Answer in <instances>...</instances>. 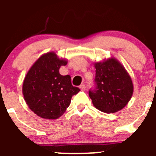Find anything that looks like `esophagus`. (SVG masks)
<instances>
[{
  "instance_id": "1",
  "label": "esophagus",
  "mask_w": 156,
  "mask_h": 156,
  "mask_svg": "<svg viewBox=\"0 0 156 156\" xmlns=\"http://www.w3.org/2000/svg\"><path fill=\"white\" fill-rule=\"evenodd\" d=\"M79 87H80V89H81L82 91H84V90H85V89H86V87H85V85H84V84H81Z\"/></svg>"
}]
</instances>
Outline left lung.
<instances>
[{
  "mask_svg": "<svg viewBox=\"0 0 156 156\" xmlns=\"http://www.w3.org/2000/svg\"><path fill=\"white\" fill-rule=\"evenodd\" d=\"M97 88L89 91L94 107L114 113L126 106L133 92V81L122 63L114 57L95 62Z\"/></svg>",
  "mask_w": 156,
  "mask_h": 156,
  "instance_id": "8db88e82",
  "label": "left lung"
}]
</instances>
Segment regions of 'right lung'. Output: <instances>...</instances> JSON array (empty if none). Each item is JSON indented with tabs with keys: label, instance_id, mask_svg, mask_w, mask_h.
Listing matches in <instances>:
<instances>
[{
	"label": "right lung",
	"instance_id": "right-lung-1",
	"mask_svg": "<svg viewBox=\"0 0 156 156\" xmlns=\"http://www.w3.org/2000/svg\"><path fill=\"white\" fill-rule=\"evenodd\" d=\"M68 62L55 52L41 55L28 71L23 83V94L30 109L39 117L57 119L70 105L73 95L80 91L72 86L70 75L59 74Z\"/></svg>",
	"mask_w": 156,
	"mask_h": 156
}]
</instances>
